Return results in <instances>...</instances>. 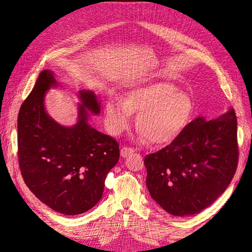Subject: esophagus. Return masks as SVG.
<instances>
[{
	"label": "esophagus",
	"instance_id": "34e87169",
	"mask_svg": "<svg viewBox=\"0 0 252 252\" xmlns=\"http://www.w3.org/2000/svg\"><path fill=\"white\" fill-rule=\"evenodd\" d=\"M132 153H134V149L131 148V147H126V146H123L121 148V151H120V154H121L122 157L129 156V155L132 154Z\"/></svg>",
	"mask_w": 252,
	"mask_h": 252
}]
</instances>
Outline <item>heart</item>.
Returning <instances> with one entry per match:
<instances>
[{
  "instance_id": "b5f03b06",
  "label": "heart",
  "mask_w": 252,
  "mask_h": 252,
  "mask_svg": "<svg viewBox=\"0 0 252 252\" xmlns=\"http://www.w3.org/2000/svg\"><path fill=\"white\" fill-rule=\"evenodd\" d=\"M192 100L172 83H156L127 93L122 101L110 98L105 103L106 126L119 135L130 126L132 114H137L136 126L142 140L162 145L172 142L189 123Z\"/></svg>"
}]
</instances>
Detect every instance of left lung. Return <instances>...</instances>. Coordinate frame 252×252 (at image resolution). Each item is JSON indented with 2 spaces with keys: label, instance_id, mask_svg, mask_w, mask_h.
Masks as SVG:
<instances>
[{
  "label": "left lung",
  "instance_id": "1",
  "mask_svg": "<svg viewBox=\"0 0 252 252\" xmlns=\"http://www.w3.org/2000/svg\"><path fill=\"white\" fill-rule=\"evenodd\" d=\"M238 157L235 110L209 121L198 117L168 146L144 158L147 189L170 215L194 216L226 189Z\"/></svg>",
  "mask_w": 252,
  "mask_h": 252
}]
</instances>
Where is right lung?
<instances>
[{
  "label": "right lung",
  "mask_w": 252,
  "mask_h": 252,
  "mask_svg": "<svg viewBox=\"0 0 252 252\" xmlns=\"http://www.w3.org/2000/svg\"><path fill=\"white\" fill-rule=\"evenodd\" d=\"M56 84L43 70L18 114V162L26 185L53 210L66 216L87 212L103 196L105 180L120 157L115 138L93 129L88 112L99 114L90 91H80L79 120L62 126L46 114L44 95Z\"/></svg>",
  "instance_id": "obj_1"
}]
</instances>
